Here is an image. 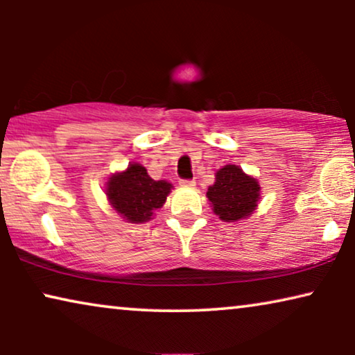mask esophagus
Returning a JSON list of instances; mask_svg holds the SVG:
<instances>
[{
  "mask_svg": "<svg viewBox=\"0 0 355 355\" xmlns=\"http://www.w3.org/2000/svg\"><path fill=\"white\" fill-rule=\"evenodd\" d=\"M179 184H181L182 187H193L196 186V181H192V179H181Z\"/></svg>",
  "mask_w": 355,
  "mask_h": 355,
  "instance_id": "obj_1",
  "label": "esophagus"
}]
</instances>
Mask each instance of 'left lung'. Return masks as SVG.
<instances>
[{
	"label": "left lung",
	"instance_id": "obj_1",
	"mask_svg": "<svg viewBox=\"0 0 355 355\" xmlns=\"http://www.w3.org/2000/svg\"><path fill=\"white\" fill-rule=\"evenodd\" d=\"M208 200L223 221H237L255 210L260 198L257 179L247 176L236 164H226L216 173V181L208 187Z\"/></svg>",
	"mask_w": 355,
	"mask_h": 355
}]
</instances>
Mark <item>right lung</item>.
Returning <instances> with one entry per match:
<instances>
[{
	"label": "right lung",
	"instance_id": "obj_1",
	"mask_svg": "<svg viewBox=\"0 0 355 355\" xmlns=\"http://www.w3.org/2000/svg\"><path fill=\"white\" fill-rule=\"evenodd\" d=\"M171 184L155 181L147 169L139 163L129 164L124 173L110 178L106 184V196L116 211L130 223L152 220V215L163 207Z\"/></svg>",
	"mask_w": 355,
	"mask_h": 355
}]
</instances>
